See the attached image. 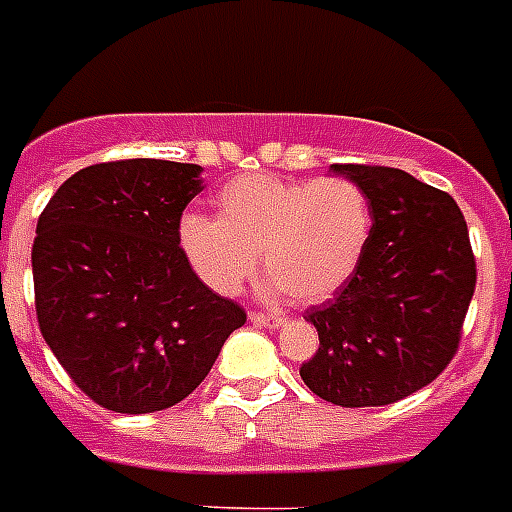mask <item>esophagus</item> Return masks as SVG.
<instances>
[{"label": "esophagus", "instance_id": "1", "mask_svg": "<svg viewBox=\"0 0 512 512\" xmlns=\"http://www.w3.org/2000/svg\"><path fill=\"white\" fill-rule=\"evenodd\" d=\"M249 321L265 329H279L281 324H284V319H281L279 313H257V311L249 313Z\"/></svg>", "mask_w": 512, "mask_h": 512}]
</instances>
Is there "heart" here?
I'll return each mask as SVG.
<instances>
[{
	"mask_svg": "<svg viewBox=\"0 0 512 512\" xmlns=\"http://www.w3.org/2000/svg\"><path fill=\"white\" fill-rule=\"evenodd\" d=\"M369 233L372 207L356 180L247 172L220 188L215 220L183 217L180 244L199 279L220 295L239 292L263 255L273 289L319 303L353 276Z\"/></svg>",
	"mask_w": 512,
	"mask_h": 512,
	"instance_id": "heart-1",
	"label": "heart"
}]
</instances>
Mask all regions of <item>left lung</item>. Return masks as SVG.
I'll return each mask as SVG.
<instances>
[{
  "mask_svg": "<svg viewBox=\"0 0 512 512\" xmlns=\"http://www.w3.org/2000/svg\"><path fill=\"white\" fill-rule=\"evenodd\" d=\"M364 188L372 233L361 263L332 300L305 313L319 350L300 377L337 406H385L444 372L460 348L476 292L465 215L446 191L404 170L332 164Z\"/></svg>",
  "mask_w": 512,
  "mask_h": 512,
  "instance_id": "8db88e82",
  "label": "left lung"
}]
</instances>
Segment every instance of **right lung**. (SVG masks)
Instances as JSON below:
<instances>
[{"mask_svg":"<svg viewBox=\"0 0 512 512\" xmlns=\"http://www.w3.org/2000/svg\"><path fill=\"white\" fill-rule=\"evenodd\" d=\"M199 175V164L162 159L92 164L39 215L31 247L39 329L76 388L103 409L148 414L180 404L247 321L180 247Z\"/></svg>","mask_w":512,"mask_h":512,"instance_id":"right-lung-1","label":"right lung"}]
</instances>
